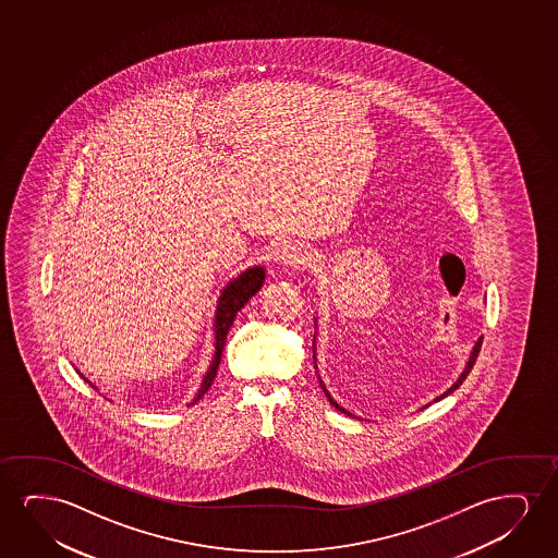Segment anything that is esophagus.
<instances>
[{
  "label": "esophagus",
  "instance_id": "obj_1",
  "mask_svg": "<svg viewBox=\"0 0 558 558\" xmlns=\"http://www.w3.org/2000/svg\"><path fill=\"white\" fill-rule=\"evenodd\" d=\"M308 252H306L305 247H301V245H288V247H283L282 253H280V260H282L283 267H303L308 263Z\"/></svg>",
  "mask_w": 558,
  "mask_h": 558
}]
</instances>
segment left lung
Segmentation results:
<instances>
[{
  "label": "left lung",
  "instance_id": "left-lung-1",
  "mask_svg": "<svg viewBox=\"0 0 558 558\" xmlns=\"http://www.w3.org/2000/svg\"><path fill=\"white\" fill-rule=\"evenodd\" d=\"M481 347H482V339H478V341H476V344H474L473 352H471V360H469V364H466L465 372H463V374L459 375V379H458V381L453 383V387H450V389H448V390H446V392H444L442 397H438V398H436V400H442L444 397H448V395H450V392H453V390L458 389V387H459V385H461V383L465 381L466 375L471 374V369H473L474 362H476V359H478V352H481ZM324 392H326V397L329 398V402H331V405H336V408H337V410H339V412L349 413V412H344V410H343V408H341V405H337L336 402H333V400H331V397H329V395H328V390L324 389ZM349 415H351V413H349Z\"/></svg>",
  "mask_w": 558,
  "mask_h": 558
}]
</instances>
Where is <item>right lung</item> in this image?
Wrapping results in <instances>:
<instances>
[{"label":"right lung","instance_id":"right-lung-1","mask_svg":"<svg viewBox=\"0 0 558 558\" xmlns=\"http://www.w3.org/2000/svg\"><path fill=\"white\" fill-rule=\"evenodd\" d=\"M263 280H265V270L260 267H253L238 276L236 280L230 282L229 286H227V290L222 291L221 299H219V306H217V318H215L214 362H211V367H209V372H207L206 377H204V383H202V387H199L198 395H196V398H194L189 405H194V402H198L199 398L204 397L207 389L211 387L215 374H217V367H219V362H221L222 347H225V341H227V333H229L230 326H232V322L236 318L238 311L260 290ZM85 381H87V379H85Z\"/></svg>","mask_w":558,"mask_h":558}]
</instances>
